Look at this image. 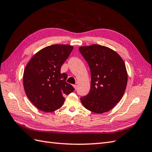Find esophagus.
Instances as JSON below:
<instances>
[{"label":"esophagus","instance_id":"34e87169","mask_svg":"<svg viewBox=\"0 0 152 152\" xmlns=\"http://www.w3.org/2000/svg\"><path fill=\"white\" fill-rule=\"evenodd\" d=\"M73 86H74V89H77V86H76V85H74Z\"/></svg>","mask_w":152,"mask_h":152}]
</instances>
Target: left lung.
<instances>
[{
    "instance_id": "1",
    "label": "left lung",
    "mask_w": 152,
    "mask_h": 152,
    "mask_svg": "<svg viewBox=\"0 0 152 152\" xmlns=\"http://www.w3.org/2000/svg\"><path fill=\"white\" fill-rule=\"evenodd\" d=\"M79 51L91 71V89L80 98L84 107L96 114L108 112L124 95L127 83V72L120 56L101 45L81 46Z\"/></svg>"
}]
</instances>
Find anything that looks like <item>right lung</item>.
<instances>
[{"mask_svg":"<svg viewBox=\"0 0 152 152\" xmlns=\"http://www.w3.org/2000/svg\"><path fill=\"white\" fill-rule=\"evenodd\" d=\"M73 50V46L54 44L34 55L25 68L23 87L30 101L45 112L60 108L64 102L63 95L74 88L66 82L67 74L61 73V67Z\"/></svg>","mask_w":152,"mask_h":152,"instance_id":"obj_1","label":"right lung"}]
</instances>
